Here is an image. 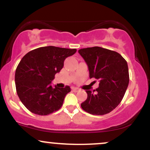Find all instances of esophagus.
<instances>
[{"mask_svg":"<svg viewBox=\"0 0 150 150\" xmlns=\"http://www.w3.org/2000/svg\"><path fill=\"white\" fill-rule=\"evenodd\" d=\"M71 89L73 92H78V91L80 90V89H78L77 87H72Z\"/></svg>","mask_w":150,"mask_h":150,"instance_id":"1","label":"esophagus"}]
</instances>
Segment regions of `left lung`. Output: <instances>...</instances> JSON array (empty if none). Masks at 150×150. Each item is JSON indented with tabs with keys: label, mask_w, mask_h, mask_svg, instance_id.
Listing matches in <instances>:
<instances>
[{
	"label": "left lung",
	"mask_w": 150,
	"mask_h": 150,
	"mask_svg": "<svg viewBox=\"0 0 150 150\" xmlns=\"http://www.w3.org/2000/svg\"><path fill=\"white\" fill-rule=\"evenodd\" d=\"M78 52L88 65L89 78L99 82L96 90H86L87 98L81 107L92 115L110 113L122 101L128 86V63L118 53L99 46Z\"/></svg>",
	"instance_id": "1"
}]
</instances>
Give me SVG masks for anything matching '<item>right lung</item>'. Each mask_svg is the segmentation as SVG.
<instances>
[{"instance_id": "obj_1", "label": "right lung", "mask_w": 150, "mask_h": 150, "mask_svg": "<svg viewBox=\"0 0 150 150\" xmlns=\"http://www.w3.org/2000/svg\"><path fill=\"white\" fill-rule=\"evenodd\" d=\"M76 51L49 46L24 56L17 67L15 81L17 94L29 111L46 116L61 108L65 95L70 92V87L53 88L50 83L63 68L65 58Z\"/></svg>"}]
</instances>
